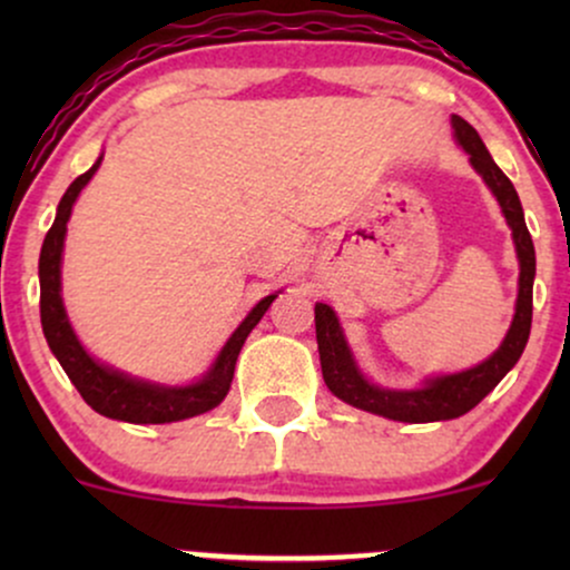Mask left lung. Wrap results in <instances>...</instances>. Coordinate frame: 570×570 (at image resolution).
Masks as SVG:
<instances>
[{
    "instance_id": "obj_1",
    "label": "left lung",
    "mask_w": 570,
    "mask_h": 570,
    "mask_svg": "<svg viewBox=\"0 0 570 570\" xmlns=\"http://www.w3.org/2000/svg\"><path fill=\"white\" fill-rule=\"evenodd\" d=\"M455 139L472 155V166L480 171L488 187L493 189L495 200L501 203V212L512 227L517 257H520V294H517V313L514 322L509 326L507 337H503L501 348L488 358V362L476 364V367L458 372V375H442L429 381L417 391H389L377 389L367 383L362 372L353 364L348 345H345L343 332L335 318V311L330 305L316 303V340H318V356H322V375L330 391L343 402L353 404L358 410L375 412V415L391 417V421L404 423H431V421H450V417L466 415L469 410L485 399L501 377L514 367L517 358L525 351L528 335H531V318H533V276H535V252L531 233L525 227L522 217L520 198L507 174L495 166L490 153L482 144L480 134L469 126L463 117L453 115Z\"/></svg>"
}]
</instances>
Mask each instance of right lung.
I'll list each match as a JSON object with an SVG mask.
<instances>
[{"label":"right lung","instance_id":"1","mask_svg":"<svg viewBox=\"0 0 570 570\" xmlns=\"http://www.w3.org/2000/svg\"><path fill=\"white\" fill-rule=\"evenodd\" d=\"M98 166H101V158L94 163L90 171H85L71 181L61 203H58L53 227L45 235L42 254H39V316H42L45 340H48L50 351L61 362L69 381L75 383L80 396L98 415L126 423H171L214 410L230 391L235 362H238V353L244 348L248 332L259 324V318L265 316L276 294L259 299L257 307L244 318V324L227 340V345L222 348L214 367L208 370V375L198 383L185 385V389H163V385L134 381V377L104 367L96 358H90L88 351L80 345V340H77L75 330H71L61 303V252L71 206H75L77 195L88 185Z\"/></svg>","mask_w":570,"mask_h":570}]
</instances>
